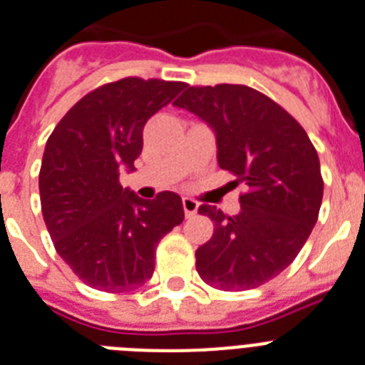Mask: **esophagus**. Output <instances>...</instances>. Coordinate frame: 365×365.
Masks as SVG:
<instances>
[{
  "label": "esophagus",
  "instance_id": "34e87169",
  "mask_svg": "<svg viewBox=\"0 0 365 365\" xmlns=\"http://www.w3.org/2000/svg\"><path fill=\"white\" fill-rule=\"evenodd\" d=\"M183 212H185V216L187 217H193L199 210V202L195 199H189V197H183Z\"/></svg>",
  "mask_w": 365,
  "mask_h": 365
}]
</instances>
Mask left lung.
<instances>
[{
	"mask_svg": "<svg viewBox=\"0 0 365 365\" xmlns=\"http://www.w3.org/2000/svg\"><path fill=\"white\" fill-rule=\"evenodd\" d=\"M174 106L210 126L220 168L248 187L235 216L199 208L214 235L195 252L197 272L225 292L257 288L295 259L317 223L324 195L317 149L288 111L246 85L189 87Z\"/></svg>",
	"mask_w": 365,
	"mask_h": 365,
	"instance_id": "obj_1",
	"label": "left lung"
}]
</instances>
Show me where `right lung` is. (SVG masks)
Returning <instances> with one entry per match:
<instances>
[{
	"label": "right lung",
	"mask_w": 365,
	"mask_h": 365,
	"mask_svg": "<svg viewBox=\"0 0 365 365\" xmlns=\"http://www.w3.org/2000/svg\"><path fill=\"white\" fill-rule=\"evenodd\" d=\"M185 83L126 77L71 108L48 136L39 172L41 212L54 248L91 288L123 294L148 282L155 248L183 222L180 195L143 200L119 174L134 170L143 126Z\"/></svg>",
	"instance_id": "1"
}]
</instances>
